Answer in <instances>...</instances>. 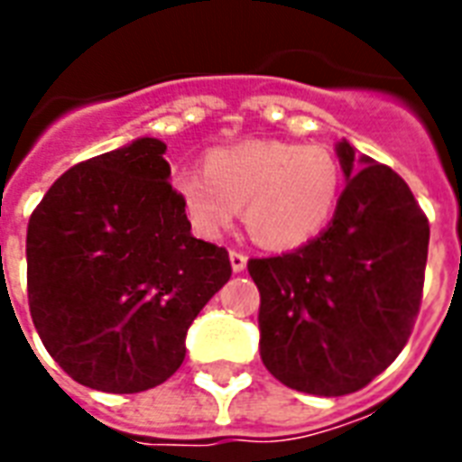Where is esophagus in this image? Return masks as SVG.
<instances>
[{
  "instance_id": "34e87169",
  "label": "esophagus",
  "mask_w": 462,
  "mask_h": 462,
  "mask_svg": "<svg viewBox=\"0 0 462 462\" xmlns=\"http://www.w3.org/2000/svg\"><path fill=\"white\" fill-rule=\"evenodd\" d=\"M230 266L235 273H242L246 268V256L242 252H230Z\"/></svg>"
}]
</instances>
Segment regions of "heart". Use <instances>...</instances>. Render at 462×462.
<instances>
[{
	"instance_id": "b5f03b06",
	"label": "heart",
	"mask_w": 462,
	"mask_h": 462,
	"mask_svg": "<svg viewBox=\"0 0 462 462\" xmlns=\"http://www.w3.org/2000/svg\"><path fill=\"white\" fill-rule=\"evenodd\" d=\"M343 167L321 143L249 139L206 155L203 170H174L172 189L189 223L216 239L242 206L249 235L271 249H292L336 216L343 196Z\"/></svg>"
}]
</instances>
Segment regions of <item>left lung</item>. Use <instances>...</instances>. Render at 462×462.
I'll return each mask as SVG.
<instances>
[{
	"instance_id": "1",
	"label": "left lung",
	"mask_w": 462,
	"mask_h": 462,
	"mask_svg": "<svg viewBox=\"0 0 462 462\" xmlns=\"http://www.w3.org/2000/svg\"><path fill=\"white\" fill-rule=\"evenodd\" d=\"M345 189L328 227L295 252L252 259L259 352L302 393H355L410 337L422 302L430 223L410 187L350 141L336 143Z\"/></svg>"
}]
</instances>
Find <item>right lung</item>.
<instances>
[{
    "label": "right lung",
    "instance_id": "1",
    "mask_svg": "<svg viewBox=\"0 0 462 462\" xmlns=\"http://www.w3.org/2000/svg\"><path fill=\"white\" fill-rule=\"evenodd\" d=\"M165 151L141 136L79 162L28 223L32 323L71 379L105 393L170 379L189 326L232 275L223 246L191 235Z\"/></svg>",
    "mask_w": 462,
    "mask_h": 462
}]
</instances>
